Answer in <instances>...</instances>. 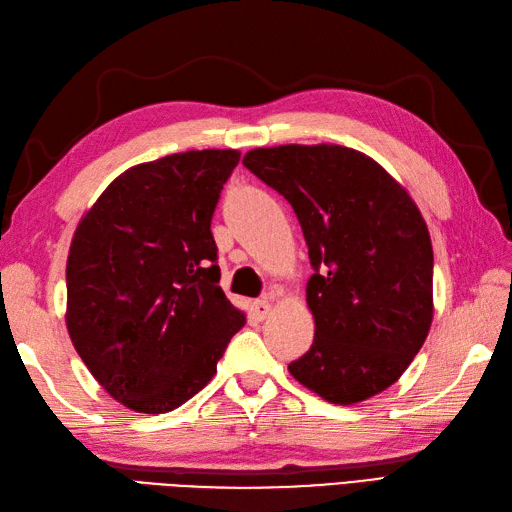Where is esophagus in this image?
Listing matches in <instances>:
<instances>
[{
	"label": "esophagus",
	"mask_w": 512,
	"mask_h": 512,
	"mask_svg": "<svg viewBox=\"0 0 512 512\" xmlns=\"http://www.w3.org/2000/svg\"><path fill=\"white\" fill-rule=\"evenodd\" d=\"M252 312H254V316L258 321H265L267 316L271 314V303H269V299H256L254 303H252Z\"/></svg>",
	"instance_id": "34e87169"
}]
</instances>
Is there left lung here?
Listing matches in <instances>:
<instances>
[{
	"instance_id": "obj_1",
	"label": "left lung",
	"mask_w": 512,
	"mask_h": 512,
	"mask_svg": "<svg viewBox=\"0 0 512 512\" xmlns=\"http://www.w3.org/2000/svg\"><path fill=\"white\" fill-rule=\"evenodd\" d=\"M243 165L293 206L314 269V340L290 375L336 405L390 388L433 321V247L418 206L377 161L336 144L256 148Z\"/></svg>"
}]
</instances>
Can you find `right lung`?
<instances>
[{"mask_svg": "<svg viewBox=\"0 0 512 512\" xmlns=\"http://www.w3.org/2000/svg\"><path fill=\"white\" fill-rule=\"evenodd\" d=\"M237 150H189L120 174L81 219L66 327L109 396L168 413L217 372L245 314L219 286L211 219Z\"/></svg>", "mask_w": 512, "mask_h": 512, "instance_id": "obj_1", "label": "right lung"}]
</instances>
